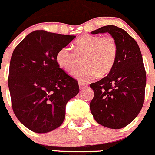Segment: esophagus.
<instances>
[{
    "instance_id": "obj_1",
    "label": "esophagus",
    "mask_w": 155,
    "mask_h": 155,
    "mask_svg": "<svg viewBox=\"0 0 155 155\" xmlns=\"http://www.w3.org/2000/svg\"><path fill=\"white\" fill-rule=\"evenodd\" d=\"M79 89H80V90H83L84 88L87 87V84H84V83H82V82H79Z\"/></svg>"
}]
</instances>
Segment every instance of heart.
Here are the masks:
<instances>
[{
  "label": "heart",
  "instance_id": "b5f03b06",
  "mask_svg": "<svg viewBox=\"0 0 155 155\" xmlns=\"http://www.w3.org/2000/svg\"><path fill=\"white\" fill-rule=\"evenodd\" d=\"M117 55V45L114 37L105 35H83L74 42V50L63 47L58 50L56 61L58 66L73 71L84 57L85 67L73 73V76L81 82H87L99 74H107L114 65Z\"/></svg>",
  "mask_w": 155,
  "mask_h": 155
}]
</instances>
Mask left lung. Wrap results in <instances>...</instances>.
Listing matches in <instances>:
<instances>
[{"instance_id": "left-lung-1", "label": "left lung", "mask_w": 155, "mask_h": 155, "mask_svg": "<svg viewBox=\"0 0 155 155\" xmlns=\"http://www.w3.org/2000/svg\"><path fill=\"white\" fill-rule=\"evenodd\" d=\"M105 32L116 41L117 58L107 76L90 84L94 92L90 109L99 124L120 129L131 123L142 109L146 74L136 41L126 31L114 25L100 27L91 34Z\"/></svg>"}]
</instances>
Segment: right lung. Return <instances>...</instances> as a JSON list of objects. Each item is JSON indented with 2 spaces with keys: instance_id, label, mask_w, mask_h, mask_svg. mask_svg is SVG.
I'll list each match as a JSON object with an SVG mask.
<instances>
[{
  "instance_id": "obj_1",
  "label": "right lung",
  "mask_w": 155,
  "mask_h": 155,
  "mask_svg": "<svg viewBox=\"0 0 155 155\" xmlns=\"http://www.w3.org/2000/svg\"><path fill=\"white\" fill-rule=\"evenodd\" d=\"M75 38L35 30L13 51L8 78L12 109L32 131L48 133L58 128L64 120L67 102L79 93L76 79L56 61L58 50Z\"/></svg>"
}]
</instances>
